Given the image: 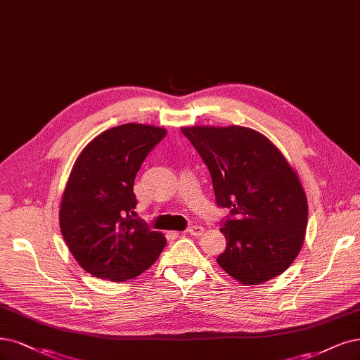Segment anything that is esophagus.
<instances>
[{
    "mask_svg": "<svg viewBox=\"0 0 360 360\" xmlns=\"http://www.w3.org/2000/svg\"><path fill=\"white\" fill-rule=\"evenodd\" d=\"M186 232H188L189 235H193V237H200V235H202V232H204V228L195 225V226H189Z\"/></svg>",
    "mask_w": 360,
    "mask_h": 360,
    "instance_id": "1",
    "label": "esophagus"
}]
</instances>
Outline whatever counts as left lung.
<instances>
[{
	"label": "left lung",
	"instance_id": "obj_1",
	"mask_svg": "<svg viewBox=\"0 0 360 360\" xmlns=\"http://www.w3.org/2000/svg\"><path fill=\"white\" fill-rule=\"evenodd\" d=\"M181 132L212 176L216 202L231 217L220 232V268L245 286L286 271L302 249L307 195L296 171L264 134L245 127H186Z\"/></svg>",
	"mask_w": 360,
	"mask_h": 360
}]
</instances>
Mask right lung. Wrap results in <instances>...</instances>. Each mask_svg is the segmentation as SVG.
Returning a JSON list of instances; mask_svg holds the SVG:
<instances>
[{"instance_id": "add662e5", "label": "right lung", "mask_w": 360, "mask_h": 360, "mask_svg": "<svg viewBox=\"0 0 360 360\" xmlns=\"http://www.w3.org/2000/svg\"><path fill=\"white\" fill-rule=\"evenodd\" d=\"M167 129L125 123L101 132L74 162L59 208V226L77 264L91 276L125 281L144 272L165 237L132 219L135 176Z\"/></svg>"}]
</instances>
